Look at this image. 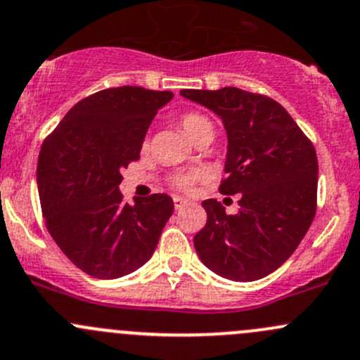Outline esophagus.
<instances>
[{
  "label": "esophagus",
  "mask_w": 360,
  "mask_h": 360,
  "mask_svg": "<svg viewBox=\"0 0 360 360\" xmlns=\"http://www.w3.org/2000/svg\"><path fill=\"white\" fill-rule=\"evenodd\" d=\"M173 205H175L176 210H181V207L188 205V201L185 198H180V195H175V198H173Z\"/></svg>",
  "instance_id": "obj_1"
}]
</instances>
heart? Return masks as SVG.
I'll list each match as a JSON object with an SVG mask.
<instances>
[{
  "mask_svg": "<svg viewBox=\"0 0 360 360\" xmlns=\"http://www.w3.org/2000/svg\"><path fill=\"white\" fill-rule=\"evenodd\" d=\"M180 124L194 142H198L201 136H206V135L213 136L214 133L213 123L210 121V117H206L205 114L201 112H185L184 116L180 117ZM195 176H198V173L195 172L179 173V175L173 176V184H175L179 188H188L192 185V181L195 180Z\"/></svg>",
  "mask_w": 360,
  "mask_h": 360,
  "instance_id": "heart-1",
  "label": "heart"
}]
</instances>
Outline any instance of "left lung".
I'll use <instances>...</instances> for the list:
<instances>
[{"label":"left lung","instance_id":"1","mask_svg":"<svg viewBox=\"0 0 360 360\" xmlns=\"http://www.w3.org/2000/svg\"><path fill=\"white\" fill-rule=\"evenodd\" d=\"M181 97L213 110L227 131L220 192L239 194V211L202 201L205 227L194 248L210 270L250 283L279 269L312 225L317 207V154L279 102L227 86L181 90Z\"/></svg>","mask_w":360,"mask_h":360}]
</instances>
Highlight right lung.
Segmentation results:
<instances>
[{
    "label": "right lung",
    "instance_id": "1",
    "mask_svg": "<svg viewBox=\"0 0 360 360\" xmlns=\"http://www.w3.org/2000/svg\"><path fill=\"white\" fill-rule=\"evenodd\" d=\"M172 91L120 86L77 102L38 158V192L44 221L77 269L117 279L149 262L173 214L168 194L123 201L121 172L140 159L154 116Z\"/></svg>",
    "mask_w": 360,
    "mask_h": 360
}]
</instances>
